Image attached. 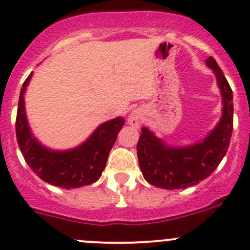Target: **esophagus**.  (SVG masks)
<instances>
[{
	"instance_id": "esophagus-1",
	"label": "esophagus",
	"mask_w": 250,
	"mask_h": 250,
	"mask_svg": "<svg viewBox=\"0 0 250 250\" xmlns=\"http://www.w3.org/2000/svg\"><path fill=\"white\" fill-rule=\"evenodd\" d=\"M141 120H143V115H141V111L140 110H133L132 112L129 113L128 116V123H129L132 127L138 128L140 125Z\"/></svg>"
}]
</instances>
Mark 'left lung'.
Here are the masks:
<instances>
[{"instance_id": "obj_1", "label": "left lung", "mask_w": 250, "mask_h": 250, "mask_svg": "<svg viewBox=\"0 0 250 250\" xmlns=\"http://www.w3.org/2000/svg\"><path fill=\"white\" fill-rule=\"evenodd\" d=\"M206 64L216 77L223 115L213 130L191 145H169L147 127L141 128L138 161L144 178L151 185L167 190L197 185L216 169L228 151L233 129L232 90L213 57H209Z\"/></svg>"}]
</instances>
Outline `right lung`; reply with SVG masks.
Returning <instances> with one entry per match:
<instances>
[{
  "label": "right lung",
  "instance_id": "obj_1",
  "mask_svg": "<svg viewBox=\"0 0 250 250\" xmlns=\"http://www.w3.org/2000/svg\"><path fill=\"white\" fill-rule=\"evenodd\" d=\"M32 74L22 83L18 104L16 133L18 145L34 173L50 185L77 188L90 185L102 176L107 157L125 125L122 117L102 123L84 143L69 150H52L35 138L27 122L24 95Z\"/></svg>",
  "mask_w": 250,
  "mask_h": 250
}]
</instances>
